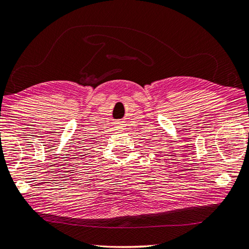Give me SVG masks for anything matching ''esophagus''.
<instances>
[{"instance_id": "34e87169", "label": "esophagus", "mask_w": 249, "mask_h": 249, "mask_svg": "<svg viewBox=\"0 0 249 249\" xmlns=\"http://www.w3.org/2000/svg\"><path fill=\"white\" fill-rule=\"evenodd\" d=\"M123 127H124V124L123 123H121V122H118V123H116V128L121 129V128H123Z\"/></svg>"}]
</instances>
